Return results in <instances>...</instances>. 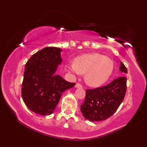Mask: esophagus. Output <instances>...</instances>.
Returning <instances> with one entry per match:
<instances>
[{
  "mask_svg": "<svg viewBox=\"0 0 147 147\" xmlns=\"http://www.w3.org/2000/svg\"><path fill=\"white\" fill-rule=\"evenodd\" d=\"M75 87L76 88H82V84H80L76 83V85H75Z\"/></svg>",
  "mask_w": 147,
  "mask_h": 147,
  "instance_id": "1",
  "label": "esophagus"
}]
</instances>
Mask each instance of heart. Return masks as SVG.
<instances>
[{
  "mask_svg": "<svg viewBox=\"0 0 147 147\" xmlns=\"http://www.w3.org/2000/svg\"><path fill=\"white\" fill-rule=\"evenodd\" d=\"M66 69L75 74H85L87 84L93 87L101 86L113 73L114 63L111 59L99 53H90L77 57L74 64L66 65Z\"/></svg>",
  "mask_w": 147,
  "mask_h": 147,
  "instance_id": "heart-1",
  "label": "heart"
}]
</instances>
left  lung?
I'll list each match as a JSON object with an SVG mask.
<instances>
[{
  "label": "left lung",
  "mask_w": 147,
  "mask_h": 147,
  "mask_svg": "<svg viewBox=\"0 0 147 147\" xmlns=\"http://www.w3.org/2000/svg\"><path fill=\"white\" fill-rule=\"evenodd\" d=\"M120 70L127 73V68L121 62ZM127 79L116 78L103 87L86 90V97L80 110L86 119L99 122L109 118L122 103L126 92Z\"/></svg>",
  "instance_id": "8db88e82"
}]
</instances>
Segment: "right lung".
<instances>
[{"mask_svg":"<svg viewBox=\"0 0 147 147\" xmlns=\"http://www.w3.org/2000/svg\"><path fill=\"white\" fill-rule=\"evenodd\" d=\"M61 51L59 48H44L32 55L25 64L22 98L28 109L38 115H51L62 93L75 85L55 74L62 62Z\"/></svg>","mask_w":147,"mask_h":147,"instance_id":"add662e5","label":"right lung"}]
</instances>
